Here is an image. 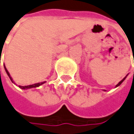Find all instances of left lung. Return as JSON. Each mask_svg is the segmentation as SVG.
<instances>
[{
	"label": "left lung",
	"instance_id": "1",
	"mask_svg": "<svg viewBox=\"0 0 134 134\" xmlns=\"http://www.w3.org/2000/svg\"><path fill=\"white\" fill-rule=\"evenodd\" d=\"M125 78H126V77H125L124 79H122V81H120V82L118 83V84H117V86H120V85L121 83H122L123 82V81H124L125 79Z\"/></svg>",
	"mask_w": 134,
	"mask_h": 134
}]
</instances>
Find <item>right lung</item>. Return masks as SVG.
I'll list each match as a JSON object with an SVG mask.
<instances>
[{
    "instance_id": "right-lung-1",
    "label": "right lung",
    "mask_w": 134,
    "mask_h": 134,
    "mask_svg": "<svg viewBox=\"0 0 134 134\" xmlns=\"http://www.w3.org/2000/svg\"><path fill=\"white\" fill-rule=\"evenodd\" d=\"M4 68H5V70H6V73H7V75H9V79H11V81H12L13 82V81H12V79L11 78V76H10L8 70H6V67H5V66H4ZM44 83H45V82L37 83H34V84H32V85H29V86H19V87H20V88H21V89H23V90H27V89H31V88H35V87H38V86H40V85H42V84H43Z\"/></svg>"
}]
</instances>
